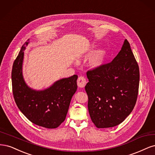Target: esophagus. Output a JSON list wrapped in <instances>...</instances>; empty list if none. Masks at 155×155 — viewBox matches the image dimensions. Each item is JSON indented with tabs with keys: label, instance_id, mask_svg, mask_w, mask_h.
Segmentation results:
<instances>
[{
	"label": "esophagus",
	"instance_id": "34e87169",
	"mask_svg": "<svg viewBox=\"0 0 155 155\" xmlns=\"http://www.w3.org/2000/svg\"><path fill=\"white\" fill-rule=\"evenodd\" d=\"M86 84V79L84 77H79L77 80V85L79 87H84Z\"/></svg>",
	"mask_w": 155,
	"mask_h": 155
}]
</instances>
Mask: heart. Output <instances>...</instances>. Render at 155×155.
Wrapping results in <instances>:
<instances>
[{
  "instance_id": "1",
  "label": "heart",
  "mask_w": 155,
  "mask_h": 155,
  "mask_svg": "<svg viewBox=\"0 0 155 155\" xmlns=\"http://www.w3.org/2000/svg\"><path fill=\"white\" fill-rule=\"evenodd\" d=\"M104 51L99 50L94 53L89 61V66L91 68H97L101 66L104 61Z\"/></svg>"
}]
</instances>
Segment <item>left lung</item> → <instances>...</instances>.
Returning a JSON list of instances; mask_svg holds the SVG:
<instances>
[{
	"label": "left lung",
	"instance_id": "8db88e82",
	"mask_svg": "<svg viewBox=\"0 0 155 155\" xmlns=\"http://www.w3.org/2000/svg\"><path fill=\"white\" fill-rule=\"evenodd\" d=\"M87 77L85 89L93 124L98 128L121 124L135 106L140 81L138 65L127 39L112 62L87 71Z\"/></svg>",
	"mask_w": 155,
	"mask_h": 155
}]
</instances>
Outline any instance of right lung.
<instances>
[{"mask_svg": "<svg viewBox=\"0 0 155 155\" xmlns=\"http://www.w3.org/2000/svg\"><path fill=\"white\" fill-rule=\"evenodd\" d=\"M29 40L21 48L15 60L12 71V89L17 107L29 121L48 129L58 127L66 119L71 98L77 89L78 76L62 78L51 86L36 91L27 86L22 75L24 50Z\"/></svg>", "mask_w": 155, "mask_h": 155, "instance_id": "add662e5", "label": "right lung"}]
</instances>
